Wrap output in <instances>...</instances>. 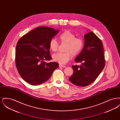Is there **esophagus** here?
Masks as SVG:
<instances>
[{"label": "esophagus", "instance_id": "obj_1", "mask_svg": "<svg viewBox=\"0 0 120 120\" xmlns=\"http://www.w3.org/2000/svg\"><path fill=\"white\" fill-rule=\"evenodd\" d=\"M59 67H61V68H66V66L65 65H61V64H59Z\"/></svg>", "mask_w": 120, "mask_h": 120}]
</instances>
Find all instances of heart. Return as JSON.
<instances>
[{
	"instance_id": "obj_1",
	"label": "heart",
	"mask_w": 120,
	"mask_h": 120,
	"mask_svg": "<svg viewBox=\"0 0 120 120\" xmlns=\"http://www.w3.org/2000/svg\"><path fill=\"white\" fill-rule=\"evenodd\" d=\"M59 40L61 43L67 44L65 47V53H57L52 56L53 60L60 63L64 64L68 62L71 57L78 55L82 50L84 42L83 40L77 38L75 34L69 30H66L60 34ZM49 48L52 51H57L59 44L55 39H52L49 43Z\"/></svg>"
}]
</instances>
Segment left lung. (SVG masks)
Returning a JSON list of instances; mask_svg holds the SVG:
<instances>
[{
	"label": "left lung",
	"mask_w": 120,
	"mask_h": 120,
	"mask_svg": "<svg viewBox=\"0 0 120 120\" xmlns=\"http://www.w3.org/2000/svg\"><path fill=\"white\" fill-rule=\"evenodd\" d=\"M85 45L82 50L75 58L80 65H72L74 73L69 78L75 85L86 86L92 83L105 66V59L101 40L93 32L84 35Z\"/></svg>",
	"instance_id": "obj_1"
}]
</instances>
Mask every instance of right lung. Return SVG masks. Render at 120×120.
<instances>
[{"label":"right lung","mask_w":120,"mask_h":120,"mask_svg":"<svg viewBox=\"0 0 120 120\" xmlns=\"http://www.w3.org/2000/svg\"><path fill=\"white\" fill-rule=\"evenodd\" d=\"M59 31L40 26L18 40L16 48V65L19 74L29 84L34 86L44 83L58 68L57 63H47L44 61L52 59L49 41Z\"/></svg>","instance_id":"1"}]
</instances>
